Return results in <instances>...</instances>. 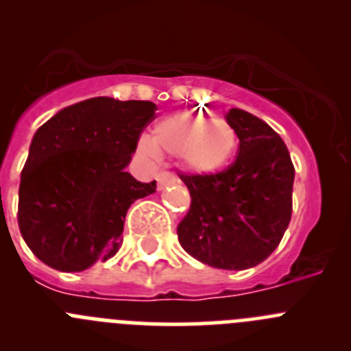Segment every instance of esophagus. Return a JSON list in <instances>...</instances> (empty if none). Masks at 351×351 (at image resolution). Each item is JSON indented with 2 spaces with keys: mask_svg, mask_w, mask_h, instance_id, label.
I'll return each mask as SVG.
<instances>
[{
  "mask_svg": "<svg viewBox=\"0 0 351 351\" xmlns=\"http://www.w3.org/2000/svg\"><path fill=\"white\" fill-rule=\"evenodd\" d=\"M178 180H176L175 175H171V173L168 171H160L159 175H157V183H159V189H162V186L166 185H171V183H176Z\"/></svg>",
  "mask_w": 351,
  "mask_h": 351,
  "instance_id": "obj_1",
  "label": "esophagus"
}]
</instances>
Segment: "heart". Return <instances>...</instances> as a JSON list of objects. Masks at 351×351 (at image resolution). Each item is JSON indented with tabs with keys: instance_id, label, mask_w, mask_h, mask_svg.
Returning <instances> with one entry per match:
<instances>
[{
	"instance_id": "1",
	"label": "heart",
	"mask_w": 351,
	"mask_h": 351,
	"mask_svg": "<svg viewBox=\"0 0 351 351\" xmlns=\"http://www.w3.org/2000/svg\"><path fill=\"white\" fill-rule=\"evenodd\" d=\"M237 131L227 121L180 112L157 123L150 140H140L138 150L154 157L157 152L180 157L186 169L199 175L220 173L237 154Z\"/></svg>"
}]
</instances>
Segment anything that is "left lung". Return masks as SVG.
I'll return each instance as SVG.
<instances>
[{
    "label": "left lung",
    "mask_w": 351,
    "mask_h": 351,
    "mask_svg": "<svg viewBox=\"0 0 351 351\" xmlns=\"http://www.w3.org/2000/svg\"><path fill=\"white\" fill-rule=\"evenodd\" d=\"M227 123L237 131V157L215 175L180 173L192 201L176 232L195 260L245 270L282 241L293 213L294 166L284 140L260 117L230 109Z\"/></svg>",
    "instance_id": "8db88e82"
}]
</instances>
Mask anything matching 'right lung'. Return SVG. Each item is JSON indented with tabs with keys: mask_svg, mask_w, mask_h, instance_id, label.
Masks as SVG:
<instances>
[{
	"mask_svg": "<svg viewBox=\"0 0 351 351\" xmlns=\"http://www.w3.org/2000/svg\"><path fill=\"white\" fill-rule=\"evenodd\" d=\"M156 104L88 98L36 131L19 186V228L29 250L60 271H83L123 244L128 208L156 192L126 171Z\"/></svg>",
	"mask_w": 351,
	"mask_h": 351,
	"instance_id": "add662e5",
	"label": "right lung"
}]
</instances>
